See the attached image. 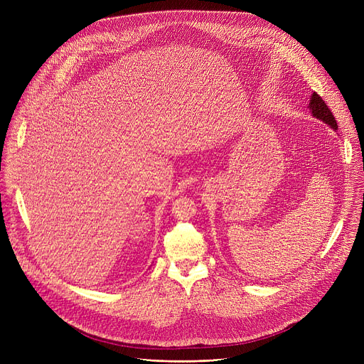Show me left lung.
Here are the masks:
<instances>
[{"label":"left lung","mask_w":364,"mask_h":364,"mask_svg":"<svg viewBox=\"0 0 364 364\" xmlns=\"http://www.w3.org/2000/svg\"><path fill=\"white\" fill-rule=\"evenodd\" d=\"M311 114H313V117H316L317 119H321L323 122L328 124L333 129H337V122H336V118L333 115V112L330 111V108L326 105V102L323 100V97L320 95H317L316 92L311 95L309 97V105H308Z\"/></svg>","instance_id":"1"}]
</instances>
